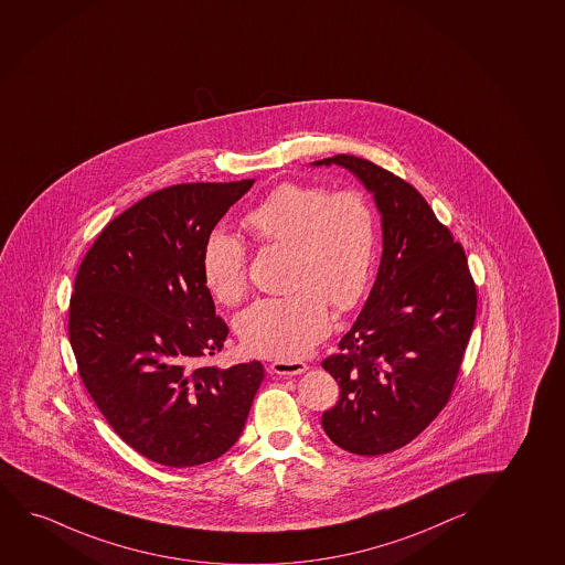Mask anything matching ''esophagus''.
<instances>
[{
    "label": "esophagus",
    "mask_w": 565,
    "mask_h": 565,
    "mask_svg": "<svg viewBox=\"0 0 565 565\" xmlns=\"http://www.w3.org/2000/svg\"><path fill=\"white\" fill-rule=\"evenodd\" d=\"M308 369V364L301 363V361H275L271 363V371L279 376H298Z\"/></svg>",
    "instance_id": "1"
}]
</instances>
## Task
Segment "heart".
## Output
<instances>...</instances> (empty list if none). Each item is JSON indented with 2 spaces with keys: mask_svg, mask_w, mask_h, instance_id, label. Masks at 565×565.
<instances>
[{
  "mask_svg": "<svg viewBox=\"0 0 565 565\" xmlns=\"http://www.w3.org/2000/svg\"><path fill=\"white\" fill-rule=\"evenodd\" d=\"M244 227L264 244L292 248L294 286L285 298H265L244 309L236 332L244 348L277 361H294L329 334V303L338 311L363 298L379 244L374 207L358 191L285 183L244 215ZM246 246L214 228L202 248V279L215 300L233 306L246 292Z\"/></svg>",
  "mask_w": 565,
  "mask_h": 565,
  "instance_id": "obj_1",
  "label": "heart"
}]
</instances>
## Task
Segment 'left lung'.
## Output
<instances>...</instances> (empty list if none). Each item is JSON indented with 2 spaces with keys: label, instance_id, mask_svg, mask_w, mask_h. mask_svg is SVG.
I'll list each match as a JSON object with an SVG mask.
<instances>
[{
  "label": "left lung",
  "instance_id": "8db88e82",
  "mask_svg": "<svg viewBox=\"0 0 565 565\" xmlns=\"http://www.w3.org/2000/svg\"><path fill=\"white\" fill-rule=\"evenodd\" d=\"M382 215V259L363 311L322 361L340 386L322 413L343 450L376 457L428 428L447 405L470 340L478 294L465 248L437 222L415 186L363 158L338 154Z\"/></svg>",
  "mask_w": 565,
  "mask_h": 565
}]
</instances>
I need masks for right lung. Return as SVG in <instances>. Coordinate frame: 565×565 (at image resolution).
I'll return each mask as SVG.
<instances>
[{
    "mask_svg": "<svg viewBox=\"0 0 565 565\" xmlns=\"http://www.w3.org/2000/svg\"><path fill=\"white\" fill-rule=\"evenodd\" d=\"M254 179L181 183L108 223L74 280L68 337L79 376L116 434L152 462H212L243 434L259 361L199 366L227 324L202 279L207 235Z\"/></svg>",
    "mask_w": 565,
    "mask_h": 565,
    "instance_id": "right-lung-1",
    "label": "right lung"
}]
</instances>
